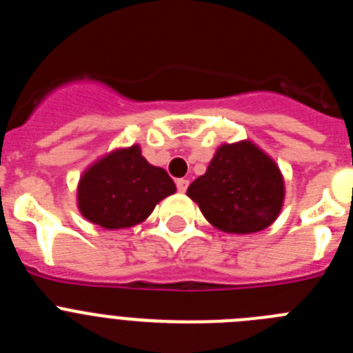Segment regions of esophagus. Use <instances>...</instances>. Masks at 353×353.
<instances>
[{"label":"esophagus","mask_w":353,"mask_h":353,"mask_svg":"<svg viewBox=\"0 0 353 353\" xmlns=\"http://www.w3.org/2000/svg\"><path fill=\"white\" fill-rule=\"evenodd\" d=\"M187 187H189V180H185V179L176 180V189H179L180 192H185Z\"/></svg>","instance_id":"1"}]
</instances>
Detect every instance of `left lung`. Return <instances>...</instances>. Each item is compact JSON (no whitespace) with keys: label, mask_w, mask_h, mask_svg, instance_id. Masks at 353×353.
I'll list each match as a JSON object with an SVG mask.
<instances>
[{"label":"left lung","mask_w":353,"mask_h":353,"mask_svg":"<svg viewBox=\"0 0 353 353\" xmlns=\"http://www.w3.org/2000/svg\"><path fill=\"white\" fill-rule=\"evenodd\" d=\"M187 196L214 228L249 235L269 228L281 214L285 179L274 159L249 139L223 143Z\"/></svg>","instance_id":"1"}]
</instances>
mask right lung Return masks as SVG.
<instances>
[{
    "mask_svg": "<svg viewBox=\"0 0 353 353\" xmlns=\"http://www.w3.org/2000/svg\"><path fill=\"white\" fill-rule=\"evenodd\" d=\"M176 185L162 168L152 166L141 146L111 150L81 174L77 208L90 223L104 230L141 224L155 205L174 194Z\"/></svg>",
    "mask_w": 353,
    "mask_h": 353,
    "instance_id": "add662e5",
    "label": "right lung"
}]
</instances>
